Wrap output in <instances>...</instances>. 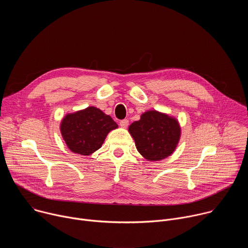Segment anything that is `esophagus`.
I'll return each instance as SVG.
<instances>
[{
  "label": "esophagus",
  "mask_w": 248,
  "mask_h": 248,
  "mask_svg": "<svg viewBox=\"0 0 248 248\" xmlns=\"http://www.w3.org/2000/svg\"><path fill=\"white\" fill-rule=\"evenodd\" d=\"M120 125H121L123 128L127 127V125H128V120H123V121H121V122H120Z\"/></svg>",
  "instance_id": "obj_1"
}]
</instances>
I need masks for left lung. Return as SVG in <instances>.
Segmentation results:
<instances>
[{"label":"left lung","mask_w":248,"mask_h":248,"mask_svg":"<svg viewBox=\"0 0 248 248\" xmlns=\"http://www.w3.org/2000/svg\"><path fill=\"white\" fill-rule=\"evenodd\" d=\"M137 151L148 161L170 156L179 144L181 126L175 118L158 111H147L128 126Z\"/></svg>","instance_id":"obj_1"}]
</instances>
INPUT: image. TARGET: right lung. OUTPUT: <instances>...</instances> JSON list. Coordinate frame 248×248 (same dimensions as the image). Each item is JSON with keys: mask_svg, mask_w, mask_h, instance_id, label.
Segmentation results:
<instances>
[{"mask_svg": "<svg viewBox=\"0 0 248 248\" xmlns=\"http://www.w3.org/2000/svg\"><path fill=\"white\" fill-rule=\"evenodd\" d=\"M114 120L96 107L66 114L61 122V133L68 149L88 156L101 148L108 133L116 129Z\"/></svg>", "mask_w": 248, "mask_h": 248, "instance_id": "1", "label": "right lung"}]
</instances>
